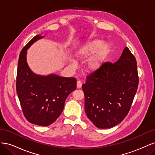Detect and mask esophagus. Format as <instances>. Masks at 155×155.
I'll list each match as a JSON object with an SVG mask.
<instances>
[{"instance_id": "34e87169", "label": "esophagus", "mask_w": 155, "mask_h": 155, "mask_svg": "<svg viewBox=\"0 0 155 155\" xmlns=\"http://www.w3.org/2000/svg\"><path fill=\"white\" fill-rule=\"evenodd\" d=\"M81 86H82V83H81V81H77V88H80L81 87Z\"/></svg>"}]
</instances>
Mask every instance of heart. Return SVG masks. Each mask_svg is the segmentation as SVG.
<instances>
[{"label": "heart", "instance_id": "1", "mask_svg": "<svg viewBox=\"0 0 155 155\" xmlns=\"http://www.w3.org/2000/svg\"><path fill=\"white\" fill-rule=\"evenodd\" d=\"M110 51V46L99 39L92 40L83 45L76 54L79 59H87L97 53L94 57L89 61L87 68L91 72L100 69L104 64Z\"/></svg>", "mask_w": 155, "mask_h": 155}]
</instances>
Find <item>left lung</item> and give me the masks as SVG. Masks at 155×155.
I'll use <instances>...</instances> for the list:
<instances>
[{
  "instance_id": "left-lung-1",
  "label": "left lung",
  "mask_w": 155,
  "mask_h": 155,
  "mask_svg": "<svg viewBox=\"0 0 155 155\" xmlns=\"http://www.w3.org/2000/svg\"><path fill=\"white\" fill-rule=\"evenodd\" d=\"M138 82L137 60L125 47L116 63H104L83 84L88 118L100 129L119 124L130 110Z\"/></svg>"
}]
</instances>
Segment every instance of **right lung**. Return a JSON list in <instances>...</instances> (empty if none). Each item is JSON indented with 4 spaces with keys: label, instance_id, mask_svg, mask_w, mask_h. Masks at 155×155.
I'll return each instance as SVG.
<instances>
[{
    "label": "right lung",
    "instance_id": "obj_1",
    "mask_svg": "<svg viewBox=\"0 0 155 155\" xmlns=\"http://www.w3.org/2000/svg\"><path fill=\"white\" fill-rule=\"evenodd\" d=\"M43 36L37 35L21 50L18 61L16 89L22 110L29 122L48 126L63 110L67 96L76 88V79L55 74L43 76L33 73L26 61V51Z\"/></svg>",
    "mask_w": 155,
    "mask_h": 155
}]
</instances>
